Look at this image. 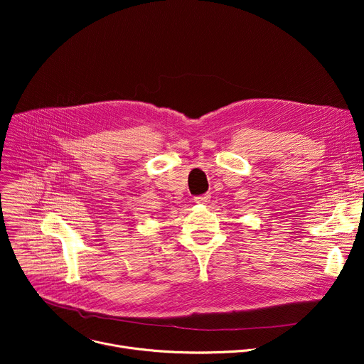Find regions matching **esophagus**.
Instances as JSON below:
<instances>
[{
  "label": "esophagus",
  "instance_id": "1",
  "mask_svg": "<svg viewBox=\"0 0 364 364\" xmlns=\"http://www.w3.org/2000/svg\"><path fill=\"white\" fill-rule=\"evenodd\" d=\"M209 200H210V194H209V193L202 194V196H196V197H194V202H196V203H202V205H205V203H208Z\"/></svg>",
  "mask_w": 364,
  "mask_h": 364
}]
</instances>
